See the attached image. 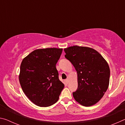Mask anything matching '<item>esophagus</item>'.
<instances>
[{
    "instance_id": "34e87169",
    "label": "esophagus",
    "mask_w": 125,
    "mask_h": 125,
    "mask_svg": "<svg viewBox=\"0 0 125 125\" xmlns=\"http://www.w3.org/2000/svg\"><path fill=\"white\" fill-rule=\"evenodd\" d=\"M65 83H66L67 84L68 83V82H69L68 79H66V80H65Z\"/></svg>"
}]
</instances>
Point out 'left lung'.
I'll return each mask as SVG.
<instances>
[{
    "instance_id": "obj_1",
    "label": "left lung",
    "mask_w": 125,
    "mask_h": 125,
    "mask_svg": "<svg viewBox=\"0 0 125 125\" xmlns=\"http://www.w3.org/2000/svg\"><path fill=\"white\" fill-rule=\"evenodd\" d=\"M64 51L65 57L77 73L78 89L73 93L74 98L84 106L96 104L109 87L110 71L108 63L92 48L73 46Z\"/></svg>"
}]
</instances>
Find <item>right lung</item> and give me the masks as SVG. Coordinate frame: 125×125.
I'll list each match as a JSON object with an SVG mask.
<instances>
[{
  "label": "right lung",
  "mask_w": 125,
  "mask_h": 125,
  "mask_svg": "<svg viewBox=\"0 0 125 125\" xmlns=\"http://www.w3.org/2000/svg\"><path fill=\"white\" fill-rule=\"evenodd\" d=\"M62 48L37 49L23 59L19 79L30 100L40 107H48L58 100L64 85L58 78L56 65Z\"/></svg>",
  "instance_id": "add662e5"
}]
</instances>
